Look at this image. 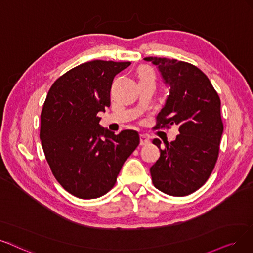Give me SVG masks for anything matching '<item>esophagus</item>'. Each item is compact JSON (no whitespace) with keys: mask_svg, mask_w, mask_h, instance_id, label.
I'll list each match as a JSON object with an SVG mask.
<instances>
[{"mask_svg":"<svg viewBox=\"0 0 253 253\" xmlns=\"http://www.w3.org/2000/svg\"><path fill=\"white\" fill-rule=\"evenodd\" d=\"M149 142H150L149 139H148L145 135H141V136H140V145H141V146L148 145Z\"/></svg>","mask_w":253,"mask_h":253,"instance_id":"esophagus-1","label":"esophagus"}]
</instances>
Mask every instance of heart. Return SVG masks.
I'll list each match as a JSON object with an SVG mask.
<instances>
[{
	"mask_svg": "<svg viewBox=\"0 0 253 253\" xmlns=\"http://www.w3.org/2000/svg\"><path fill=\"white\" fill-rule=\"evenodd\" d=\"M138 78H139V80H143V79H154L155 80L154 70L148 66H141L138 69Z\"/></svg>",
	"mask_w": 253,
	"mask_h": 253,
	"instance_id": "heart-1",
	"label": "heart"
}]
</instances>
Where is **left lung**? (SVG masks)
Returning a JSON list of instances; mask_svg holds the SVG:
<instances>
[{
    "label": "left lung",
    "mask_w": 253,
    "mask_h": 253,
    "mask_svg": "<svg viewBox=\"0 0 253 253\" xmlns=\"http://www.w3.org/2000/svg\"><path fill=\"white\" fill-rule=\"evenodd\" d=\"M169 86L166 104L154 127L178 126L174 141L154 139L160 158L150 167L154 186L171 196H186L205 185L219 155L223 124L220 98L209 78L195 65L176 59L146 57Z\"/></svg>",
    "instance_id": "1"
}]
</instances>
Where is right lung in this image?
<instances>
[{"instance_id":"obj_1","label":"right lung","mask_w":253,"mask_h":253,"mask_svg":"<svg viewBox=\"0 0 253 253\" xmlns=\"http://www.w3.org/2000/svg\"><path fill=\"white\" fill-rule=\"evenodd\" d=\"M129 64L93 60L68 70L48 90L40 115V140L55 178L76 197L108 193L140 143L136 130L115 135L100 127L97 116L110 107L114 77Z\"/></svg>"}]
</instances>
